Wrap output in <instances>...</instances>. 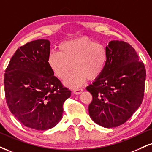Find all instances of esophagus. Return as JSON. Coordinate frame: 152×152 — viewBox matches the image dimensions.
<instances>
[{"mask_svg":"<svg viewBox=\"0 0 152 152\" xmlns=\"http://www.w3.org/2000/svg\"><path fill=\"white\" fill-rule=\"evenodd\" d=\"M82 91H83V89L81 88H75L74 89V93L75 94H80L81 93H82Z\"/></svg>","mask_w":152,"mask_h":152,"instance_id":"esophagus-1","label":"esophagus"}]
</instances>
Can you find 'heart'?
<instances>
[{
    "label": "heart",
    "instance_id": "heart-1",
    "mask_svg": "<svg viewBox=\"0 0 152 152\" xmlns=\"http://www.w3.org/2000/svg\"><path fill=\"white\" fill-rule=\"evenodd\" d=\"M105 47L88 37L68 40L58 46V52H52L47 63L56 77L64 80L73 69L74 72L65 80L68 86H77L85 81L98 78L107 64Z\"/></svg>",
    "mask_w": 152,
    "mask_h": 152
}]
</instances>
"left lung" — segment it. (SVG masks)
Returning a JSON list of instances; mask_svg holds the SVG:
<instances>
[{"label":"left lung","instance_id":"left-lung-1","mask_svg":"<svg viewBox=\"0 0 152 152\" xmlns=\"http://www.w3.org/2000/svg\"><path fill=\"white\" fill-rule=\"evenodd\" d=\"M106 49L105 68L86 90L93 96L88 106L91 119L111 128L127 122L142 104L146 70L136 51L126 42L113 40Z\"/></svg>","mask_w":152,"mask_h":152}]
</instances>
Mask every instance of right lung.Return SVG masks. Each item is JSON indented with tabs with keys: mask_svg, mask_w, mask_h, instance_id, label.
Listing matches in <instances>:
<instances>
[{
	"mask_svg": "<svg viewBox=\"0 0 152 152\" xmlns=\"http://www.w3.org/2000/svg\"><path fill=\"white\" fill-rule=\"evenodd\" d=\"M50 43L37 39L18 48L4 74L5 96L12 114L25 127L47 130L63 115L71 91L54 76L47 59Z\"/></svg>",
	"mask_w": 152,
	"mask_h": 152,
	"instance_id": "add662e5",
	"label": "right lung"
}]
</instances>
